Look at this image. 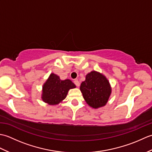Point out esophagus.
<instances>
[{"label":"esophagus","instance_id":"34e87169","mask_svg":"<svg viewBox=\"0 0 152 152\" xmlns=\"http://www.w3.org/2000/svg\"><path fill=\"white\" fill-rule=\"evenodd\" d=\"M74 84H75L77 87H79L80 85V83L79 82V81H78V80H74Z\"/></svg>","mask_w":152,"mask_h":152}]
</instances>
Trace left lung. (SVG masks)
<instances>
[{"label": "left lung", "mask_w": 152, "mask_h": 152, "mask_svg": "<svg viewBox=\"0 0 152 152\" xmlns=\"http://www.w3.org/2000/svg\"><path fill=\"white\" fill-rule=\"evenodd\" d=\"M80 89L87 104L95 109L104 106L112 93L108 80L104 74L95 70L87 74Z\"/></svg>", "instance_id": "left-lung-1"}]
</instances>
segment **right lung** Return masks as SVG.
<instances>
[{
    "instance_id": "add662e5",
    "label": "right lung",
    "mask_w": 152,
    "mask_h": 152,
    "mask_svg": "<svg viewBox=\"0 0 152 152\" xmlns=\"http://www.w3.org/2000/svg\"><path fill=\"white\" fill-rule=\"evenodd\" d=\"M76 88L69 79L61 80L59 76L51 73L42 86V100L46 104L55 106L62 102L70 89Z\"/></svg>"
}]
</instances>
